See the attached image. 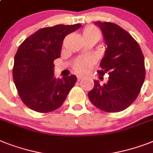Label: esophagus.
<instances>
[{"instance_id":"34e87169","label":"esophagus","mask_w":153,"mask_h":153,"mask_svg":"<svg viewBox=\"0 0 153 153\" xmlns=\"http://www.w3.org/2000/svg\"><path fill=\"white\" fill-rule=\"evenodd\" d=\"M83 76H82V75H79V76L77 77V80L78 81H80L81 79H82Z\"/></svg>"}]
</instances>
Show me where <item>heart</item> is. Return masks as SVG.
<instances>
[{
	"label": "heart",
	"mask_w": 153,
	"mask_h": 153,
	"mask_svg": "<svg viewBox=\"0 0 153 153\" xmlns=\"http://www.w3.org/2000/svg\"><path fill=\"white\" fill-rule=\"evenodd\" d=\"M82 36L84 39L87 38H96L97 40L99 41L101 38V32L97 27L94 25H89L85 29L83 30ZM94 59L93 57H85L79 59L74 62V69L79 73H85L92 68L93 64H94Z\"/></svg>",
	"instance_id": "b5f03b06"
}]
</instances>
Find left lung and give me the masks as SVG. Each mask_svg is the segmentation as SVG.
Returning a JSON list of instances; mask_svg holds the SVG:
<instances>
[{
  "label": "left lung",
  "mask_w": 153,
  "mask_h": 153,
  "mask_svg": "<svg viewBox=\"0 0 153 153\" xmlns=\"http://www.w3.org/2000/svg\"><path fill=\"white\" fill-rule=\"evenodd\" d=\"M105 37L107 49L101 60L100 79L108 74L106 84L94 81L88 94L92 104L106 112L127 108L138 96L145 79V59L138 43L117 24L97 22Z\"/></svg>",
  "instance_id": "obj_1"
}]
</instances>
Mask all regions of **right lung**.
Wrapping results in <instances>:
<instances>
[{"label": "right lung", "instance_id": "add662e5", "mask_svg": "<svg viewBox=\"0 0 153 153\" xmlns=\"http://www.w3.org/2000/svg\"><path fill=\"white\" fill-rule=\"evenodd\" d=\"M81 27L59 24L42 28L19 46L12 76L21 100L33 111L47 113L59 108L76 83L74 75L56 79L53 61L60 56L64 38Z\"/></svg>", "mask_w": 153, "mask_h": 153}]
</instances>
